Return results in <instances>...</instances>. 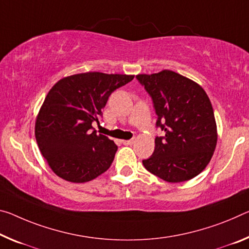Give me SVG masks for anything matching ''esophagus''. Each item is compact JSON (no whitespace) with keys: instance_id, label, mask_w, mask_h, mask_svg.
Listing matches in <instances>:
<instances>
[{"instance_id":"obj_1","label":"esophagus","mask_w":249,"mask_h":249,"mask_svg":"<svg viewBox=\"0 0 249 249\" xmlns=\"http://www.w3.org/2000/svg\"><path fill=\"white\" fill-rule=\"evenodd\" d=\"M124 145H133L134 143H135V139H132V140H128V141H123L122 142Z\"/></svg>"}]
</instances>
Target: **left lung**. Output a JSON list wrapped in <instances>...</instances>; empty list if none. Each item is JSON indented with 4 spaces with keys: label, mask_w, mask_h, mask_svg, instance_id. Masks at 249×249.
Listing matches in <instances>:
<instances>
[{
    "label": "left lung",
    "mask_w": 249,
    "mask_h": 249,
    "mask_svg": "<svg viewBox=\"0 0 249 249\" xmlns=\"http://www.w3.org/2000/svg\"><path fill=\"white\" fill-rule=\"evenodd\" d=\"M136 78L152 97L156 126L165 132L156 136L155 149L143 160L144 167L169 183L194 178L210 163L217 144L214 110L206 92L168 70Z\"/></svg>",
    "instance_id": "obj_1"
}]
</instances>
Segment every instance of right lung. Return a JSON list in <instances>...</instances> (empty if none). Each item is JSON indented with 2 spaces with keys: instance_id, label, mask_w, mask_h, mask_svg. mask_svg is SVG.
<instances>
[{
  "instance_id": "obj_1",
  "label": "right lung",
  "mask_w": 249,
  "mask_h": 249,
  "mask_svg": "<svg viewBox=\"0 0 249 249\" xmlns=\"http://www.w3.org/2000/svg\"><path fill=\"white\" fill-rule=\"evenodd\" d=\"M133 78L134 75L88 72L62 78L50 89L35 122V139L58 177L85 183L109 168L117 146L96 134L92 123H98L110 94Z\"/></svg>"
}]
</instances>
